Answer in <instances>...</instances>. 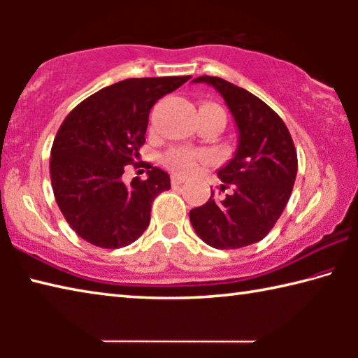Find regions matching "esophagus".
<instances>
[{"instance_id":"34e87169","label":"esophagus","mask_w":358,"mask_h":358,"mask_svg":"<svg viewBox=\"0 0 358 358\" xmlns=\"http://www.w3.org/2000/svg\"><path fill=\"white\" fill-rule=\"evenodd\" d=\"M186 178L181 177V175H172V186H178L181 183H185Z\"/></svg>"}]
</instances>
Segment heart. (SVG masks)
<instances>
[{
  "label": "heart",
  "instance_id": "heart-1",
  "mask_svg": "<svg viewBox=\"0 0 358 358\" xmlns=\"http://www.w3.org/2000/svg\"><path fill=\"white\" fill-rule=\"evenodd\" d=\"M202 107L220 108L215 104H203ZM203 159H205V155L202 151H194L187 148H173L169 151L164 157L166 164L171 169H173L175 172H180V173H192L197 169L199 162Z\"/></svg>",
  "mask_w": 358,
  "mask_h": 358
}]
</instances>
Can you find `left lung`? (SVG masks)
<instances>
[{
    "mask_svg": "<svg viewBox=\"0 0 358 358\" xmlns=\"http://www.w3.org/2000/svg\"><path fill=\"white\" fill-rule=\"evenodd\" d=\"M192 82L215 87L238 128V147L217 171L221 191L189 211L196 234L216 250H237L257 243L270 232L289 202L296 177V151L290 132L273 108L257 96L220 77L202 76Z\"/></svg>",
    "mask_w": 358,
    "mask_h": 358,
    "instance_id": "8db88e82",
    "label": "left lung"
}]
</instances>
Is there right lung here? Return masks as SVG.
Segmentation results:
<instances>
[{
    "mask_svg": "<svg viewBox=\"0 0 358 358\" xmlns=\"http://www.w3.org/2000/svg\"><path fill=\"white\" fill-rule=\"evenodd\" d=\"M189 78H126L92 94L64 118L50 151V178L58 207L78 237L117 250L147 230L151 203L171 189V177L153 166L147 180L124 185L121 177L141 156L151 107Z\"/></svg>",
    "mask_w": 358,
    "mask_h": 358,
    "instance_id": "1",
    "label": "right lung"
}]
</instances>
